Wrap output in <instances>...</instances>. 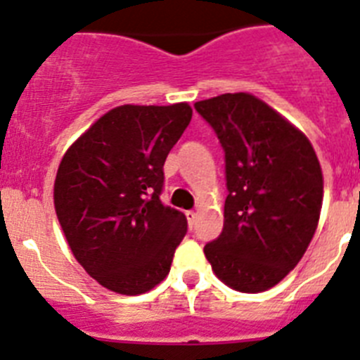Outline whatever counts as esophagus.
Segmentation results:
<instances>
[{
  "instance_id": "obj_1",
  "label": "esophagus",
  "mask_w": 360,
  "mask_h": 360,
  "mask_svg": "<svg viewBox=\"0 0 360 360\" xmlns=\"http://www.w3.org/2000/svg\"><path fill=\"white\" fill-rule=\"evenodd\" d=\"M186 219H188V226H190V229H194V226H195V219H198V214H195L194 210H188V212H186Z\"/></svg>"
}]
</instances>
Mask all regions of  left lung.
I'll use <instances>...</instances> for the list:
<instances>
[{"label":"left lung","mask_w":360,"mask_h":360,"mask_svg":"<svg viewBox=\"0 0 360 360\" xmlns=\"http://www.w3.org/2000/svg\"><path fill=\"white\" fill-rule=\"evenodd\" d=\"M225 152V221L205 245L216 276L241 292L276 285L306 252L324 195L309 139L249 93L195 102Z\"/></svg>","instance_id":"left-lung-1"}]
</instances>
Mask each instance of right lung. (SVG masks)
Segmentation results:
<instances>
[{"mask_svg": "<svg viewBox=\"0 0 360 360\" xmlns=\"http://www.w3.org/2000/svg\"><path fill=\"white\" fill-rule=\"evenodd\" d=\"M192 119L186 102L119 105L71 144L54 210L72 255L110 291L143 295L170 273L185 214L161 201L166 157Z\"/></svg>", "mask_w": 360, "mask_h": 360, "instance_id": "right-lung-1", "label": "right lung"}]
</instances>
